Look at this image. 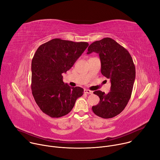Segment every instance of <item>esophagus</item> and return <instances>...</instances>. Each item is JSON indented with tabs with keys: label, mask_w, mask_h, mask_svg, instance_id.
Segmentation results:
<instances>
[{
	"label": "esophagus",
	"mask_w": 160,
	"mask_h": 160,
	"mask_svg": "<svg viewBox=\"0 0 160 160\" xmlns=\"http://www.w3.org/2000/svg\"><path fill=\"white\" fill-rule=\"evenodd\" d=\"M84 92H85V93L88 94H93L92 91H91V90H88V89H85V90H84Z\"/></svg>",
	"instance_id": "obj_1"
}]
</instances>
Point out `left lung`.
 <instances>
[{
    "mask_svg": "<svg viewBox=\"0 0 160 160\" xmlns=\"http://www.w3.org/2000/svg\"><path fill=\"white\" fill-rule=\"evenodd\" d=\"M99 54L101 73L111 82V91L105 94L101 90L94 92L100 101L92 109L102 118L116 117L127 105L135 78V68L128 51L113 39L107 37L91 43L87 54Z\"/></svg>",
    "mask_w": 160,
    "mask_h": 160,
    "instance_id": "obj_1",
    "label": "left lung"
}]
</instances>
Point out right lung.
Wrapping results in <instances>:
<instances>
[{
	"mask_svg": "<svg viewBox=\"0 0 160 160\" xmlns=\"http://www.w3.org/2000/svg\"><path fill=\"white\" fill-rule=\"evenodd\" d=\"M88 45L87 42L54 38L35 52L32 61V94L40 109L50 117L67 115L83 95L82 88L63 82L62 73L70 69Z\"/></svg>",
	"mask_w": 160,
	"mask_h": 160,
	"instance_id": "obj_1",
	"label": "right lung"
}]
</instances>
